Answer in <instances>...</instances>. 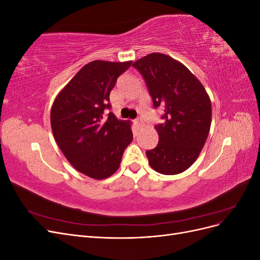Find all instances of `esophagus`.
<instances>
[{
	"instance_id": "esophagus-1",
	"label": "esophagus",
	"mask_w": 260,
	"mask_h": 260,
	"mask_svg": "<svg viewBox=\"0 0 260 260\" xmlns=\"http://www.w3.org/2000/svg\"><path fill=\"white\" fill-rule=\"evenodd\" d=\"M143 119H142V117H139L138 119L136 120V124H137V127L138 128H142L143 127Z\"/></svg>"
}]
</instances>
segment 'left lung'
Wrapping results in <instances>:
<instances>
[{"mask_svg": "<svg viewBox=\"0 0 260 260\" xmlns=\"http://www.w3.org/2000/svg\"><path fill=\"white\" fill-rule=\"evenodd\" d=\"M143 76L154 107L164 109L156 124L158 144L146 151L148 164L162 175L185 171L205 145L211 123V103L200 80L180 61L152 53L132 64Z\"/></svg>", "mask_w": 260, "mask_h": 260, "instance_id": "1", "label": "left lung"}]
</instances>
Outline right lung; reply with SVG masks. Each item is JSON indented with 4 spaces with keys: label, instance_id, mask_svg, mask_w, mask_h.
Wrapping results in <instances>:
<instances>
[{
    "label": "right lung",
    "instance_id": "add662e5",
    "mask_svg": "<svg viewBox=\"0 0 260 260\" xmlns=\"http://www.w3.org/2000/svg\"><path fill=\"white\" fill-rule=\"evenodd\" d=\"M132 61L93 60L84 65L55 99L51 127L55 141L73 167L90 178L111 177L133 139L130 121L117 119L109 93Z\"/></svg>",
    "mask_w": 260,
    "mask_h": 260
}]
</instances>
